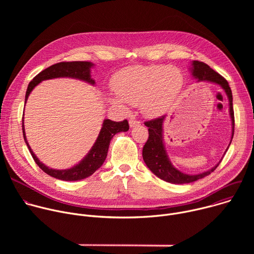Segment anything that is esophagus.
<instances>
[{
	"label": "esophagus",
	"mask_w": 254,
	"mask_h": 254,
	"mask_svg": "<svg viewBox=\"0 0 254 254\" xmlns=\"http://www.w3.org/2000/svg\"><path fill=\"white\" fill-rule=\"evenodd\" d=\"M139 122L138 121H135V120H130L129 121V127H136V126H139Z\"/></svg>",
	"instance_id": "obj_1"
}]
</instances>
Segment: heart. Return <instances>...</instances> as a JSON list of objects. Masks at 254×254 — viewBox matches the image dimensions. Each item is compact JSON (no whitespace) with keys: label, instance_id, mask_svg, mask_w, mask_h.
Here are the masks:
<instances>
[{"label":"heart","instance_id":"obj_1","mask_svg":"<svg viewBox=\"0 0 254 254\" xmlns=\"http://www.w3.org/2000/svg\"><path fill=\"white\" fill-rule=\"evenodd\" d=\"M184 83L181 70L175 66H130L116 75L113 86L117 96L108 95V101L125 108L126 102L140 105L148 117L165 114L178 98Z\"/></svg>","mask_w":254,"mask_h":254}]
</instances>
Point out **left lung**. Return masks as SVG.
Masks as SVG:
<instances>
[{
    "label": "left lung",
    "instance_id": "obj_1",
    "mask_svg": "<svg viewBox=\"0 0 254 254\" xmlns=\"http://www.w3.org/2000/svg\"><path fill=\"white\" fill-rule=\"evenodd\" d=\"M189 69L191 71L193 78H195L197 82L208 81L211 83H215L217 85H219L225 91L229 100V115L232 123V135H231V140H232L233 134H234V112H233V103H232L233 98H232V91H231V88L229 87L227 80L224 77H222L220 74L217 73V72L214 71L212 68H210V66H208L204 62L192 61ZM165 120H166V116H163L159 119L144 123V126L149 127V138L147 142L144 143L143 149H142V159L144 163H146L147 167L157 177L172 184H187L208 176L217 167H218L222 159L219 161L218 164L215 165L210 170L200 174H196V175L186 174L175 168L174 165L171 163L165 148L164 134H163V131H164L163 124ZM231 140L229 142V146L231 143ZM228 148L226 149L225 153L227 152Z\"/></svg>",
    "mask_w": 254,
    "mask_h": 254
}]
</instances>
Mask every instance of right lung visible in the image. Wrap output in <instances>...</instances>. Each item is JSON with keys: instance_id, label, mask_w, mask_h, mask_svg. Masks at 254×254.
<instances>
[{"instance_id": "right-lung-1", "label": "right lung", "mask_w": 254, "mask_h": 254, "mask_svg": "<svg viewBox=\"0 0 254 254\" xmlns=\"http://www.w3.org/2000/svg\"><path fill=\"white\" fill-rule=\"evenodd\" d=\"M94 66L93 63L88 61H72V62H60L41 71L39 74L36 75L33 80L29 83L26 95H25V104L26 101L32 92V90L37 86L43 80L59 78V77H68V78H74L78 80H82L87 82L91 85L95 84L94 79L91 78V68ZM24 122V120L22 121ZM23 135L27 147L35 161V163L39 166V168L44 171L49 176L63 180V181H79L91 176L97 169H99L103 162L106 159L108 147H110V142L115 134L121 131H127L128 130V123L127 120L123 122H113L111 120H104L99 134L93 143L90 151L86 154V156L75 166L65 170H56L51 169L44 165L40 160L36 157L33 153L32 149L30 148L28 140L26 138V132L23 123Z\"/></svg>"}]
</instances>
